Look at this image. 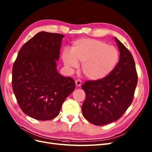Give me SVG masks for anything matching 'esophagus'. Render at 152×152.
<instances>
[{
    "instance_id": "esophagus-1",
    "label": "esophagus",
    "mask_w": 152,
    "mask_h": 152,
    "mask_svg": "<svg viewBox=\"0 0 152 152\" xmlns=\"http://www.w3.org/2000/svg\"><path fill=\"white\" fill-rule=\"evenodd\" d=\"M75 84L77 87H80L82 84V81L80 80H77L75 81Z\"/></svg>"
}]
</instances>
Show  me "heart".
<instances>
[{
	"instance_id": "obj_1",
	"label": "heart",
	"mask_w": 152,
	"mask_h": 152,
	"mask_svg": "<svg viewBox=\"0 0 152 152\" xmlns=\"http://www.w3.org/2000/svg\"><path fill=\"white\" fill-rule=\"evenodd\" d=\"M119 56L115 47L101 40L83 38L74 43L72 53L67 50L64 52L63 59L69 68H77V61L82 63V70L86 77L97 80L105 78L114 70Z\"/></svg>"
}]
</instances>
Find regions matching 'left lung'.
<instances>
[{
	"instance_id": "left-lung-1",
	"label": "left lung",
	"mask_w": 152,
	"mask_h": 152,
	"mask_svg": "<svg viewBox=\"0 0 152 152\" xmlns=\"http://www.w3.org/2000/svg\"><path fill=\"white\" fill-rule=\"evenodd\" d=\"M120 52L119 61L110 74L101 80L86 81L82 86L86 99L83 116L97 125L111 123L121 118L132 103L138 75L130 51L114 38Z\"/></svg>"
}]
</instances>
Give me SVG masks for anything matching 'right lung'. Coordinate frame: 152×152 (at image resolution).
I'll return each instance as SVG.
<instances>
[{
  "instance_id": "obj_1",
  "label": "right lung",
  "mask_w": 152,
  "mask_h": 152,
  "mask_svg": "<svg viewBox=\"0 0 152 152\" xmlns=\"http://www.w3.org/2000/svg\"><path fill=\"white\" fill-rule=\"evenodd\" d=\"M64 37L45 31L37 33L22 46L13 65L12 86L19 106L28 116L40 121L58 116L75 87L72 78L56 70Z\"/></svg>"
}]
</instances>
